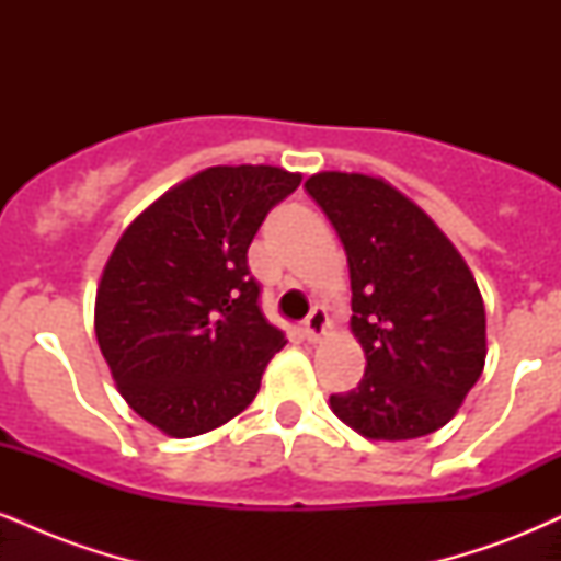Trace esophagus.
Wrapping results in <instances>:
<instances>
[{"instance_id":"34e87169","label":"esophagus","mask_w":561,"mask_h":561,"mask_svg":"<svg viewBox=\"0 0 561 561\" xmlns=\"http://www.w3.org/2000/svg\"><path fill=\"white\" fill-rule=\"evenodd\" d=\"M327 327H330V317H327L324 308H319V306L308 313L306 321H302V332H306V337L311 340V343L321 340V334L327 332Z\"/></svg>"}]
</instances>
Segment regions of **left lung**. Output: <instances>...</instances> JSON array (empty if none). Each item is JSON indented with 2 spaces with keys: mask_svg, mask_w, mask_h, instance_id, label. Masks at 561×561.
<instances>
[{
  "mask_svg": "<svg viewBox=\"0 0 561 561\" xmlns=\"http://www.w3.org/2000/svg\"><path fill=\"white\" fill-rule=\"evenodd\" d=\"M351 268V330L366 353L334 414L371 440H411L456 414L485 366L478 282L433 218L382 179L324 171L306 182Z\"/></svg>",
  "mask_w": 561,
  "mask_h": 561,
  "instance_id": "left-lung-1",
  "label": "left lung"
}]
</instances>
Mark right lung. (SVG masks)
Returning <instances> with one entry per match:
<instances>
[{"instance_id": "1", "label": "right lung", "mask_w": 561, "mask_h": 561, "mask_svg": "<svg viewBox=\"0 0 561 561\" xmlns=\"http://www.w3.org/2000/svg\"><path fill=\"white\" fill-rule=\"evenodd\" d=\"M298 184L300 173L274 165H216L156 199L115 244L96 343L126 403L165 435H203L248 409L285 347L248 248Z\"/></svg>"}]
</instances>
